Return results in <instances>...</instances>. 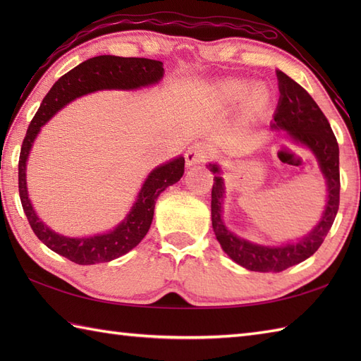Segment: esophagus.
<instances>
[{
	"label": "esophagus",
	"mask_w": 361,
	"mask_h": 361,
	"mask_svg": "<svg viewBox=\"0 0 361 361\" xmlns=\"http://www.w3.org/2000/svg\"><path fill=\"white\" fill-rule=\"evenodd\" d=\"M212 155V150L208 144L204 142H197L194 145H190L189 150L186 152V164L188 166H194V164H200L208 161Z\"/></svg>",
	"instance_id": "esophagus-1"
}]
</instances>
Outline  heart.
<instances>
[{
    "instance_id": "heart-1",
    "label": "heart",
    "mask_w": 361,
    "mask_h": 361,
    "mask_svg": "<svg viewBox=\"0 0 361 361\" xmlns=\"http://www.w3.org/2000/svg\"><path fill=\"white\" fill-rule=\"evenodd\" d=\"M251 89V82L247 80H226L220 85L219 93L220 97L228 104H237L242 99L247 97L249 90ZM270 102V91L264 85L252 88V93L248 96V106L252 110H262Z\"/></svg>"
}]
</instances>
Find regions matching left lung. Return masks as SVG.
Returning <instances> with one entry per match:
<instances>
[{"instance_id": "1", "label": "left lung", "mask_w": 361, "mask_h": 361, "mask_svg": "<svg viewBox=\"0 0 361 361\" xmlns=\"http://www.w3.org/2000/svg\"><path fill=\"white\" fill-rule=\"evenodd\" d=\"M276 75L281 96L271 127L286 130L296 144H302L313 152L326 178L327 203L318 225L296 242L283 243L279 247L251 243L225 226L221 219L225 195L224 178L220 176V167L209 164L211 172L216 175L211 192V217L217 240L235 264L250 271L260 273H279L309 259L324 242L340 204V150L331 124L318 104L299 83L282 71H276Z\"/></svg>"}]
</instances>
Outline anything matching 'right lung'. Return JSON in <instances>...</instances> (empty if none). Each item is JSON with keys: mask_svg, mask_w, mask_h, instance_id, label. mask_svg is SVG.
I'll return each mask as SVG.
<instances>
[{"mask_svg": "<svg viewBox=\"0 0 361 361\" xmlns=\"http://www.w3.org/2000/svg\"><path fill=\"white\" fill-rule=\"evenodd\" d=\"M164 75L163 62L152 59L97 56L73 68L54 83L44 96L40 109L30 121L23 140L18 161V190L27 221L35 235L46 247L57 255L70 259L79 265L110 262L133 250L147 234L152 225L153 211L159 194L175 185L185 173V158L178 157L161 164L149 173L147 180L137 194V198L127 217L113 231L91 237H66L54 233L37 217L30 204L26 186V163L29 152L40 128L60 109L75 97L93 93L97 90H136L158 83Z\"/></svg>", "mask_w": 361, "mask_h": 361, "instance_id": "1", "label": "right lung"}]
</instances>
